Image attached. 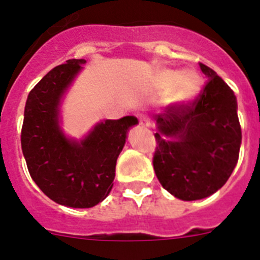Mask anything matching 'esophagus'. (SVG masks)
Wrapping results in <instances>:
<instances>
[{
    "label": "esophagus",
    "mask_w": 260,
    "mask_h": 260,
    "mask_svg": "<svg viewBox=\"0 0 260 260\" xmlns=\"http://www.w3.org/2000/svg\"><path fill=\"white\" fill-rule=\"evenodd\" d=\"M139 123H141L142 126H144V127H148V126L151 125L150 118H148L146 114H141V116H139Z\"/></svg>",
    "instance_id": "obj_1"
}]
</instances>
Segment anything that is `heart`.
Here are the masks:
<instances>
[{
  "mask_svg": "<svg viewBox=\"0 0 260 260\" xmlns=\"http://www.w3.org/2000/svg\"><path fill=\"white\" fill-rule=\"evenodd\" d=\"M160 83L165 89H172V100L176 103H187L197 96L201 89V78L195 73L167 70L160 75Z\"/></svg>",
  "mask_w": 260,
  "mask_h": 260,
  "instance_id": "heart-1",
  "label": "heart"
}]
</instances>
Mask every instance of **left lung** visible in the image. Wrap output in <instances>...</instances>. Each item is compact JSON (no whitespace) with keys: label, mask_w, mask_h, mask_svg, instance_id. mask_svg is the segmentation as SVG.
I'll list each match as a JSON object with an SVG mask.
<instances>
[{"label":"left lung","mask_w":260,"mask_h":260,"mask_svg":"<svg viewBox=\"0 0 260 260\" xmlns=\"http://www.w3.org/2000/svg\"><path fill=\"white\" fill-rule=\"evenodd\" d=\"M199 65L208 79L198 96L155 116L153 169L162 187L182 201L221 189L237 164L242 139L234 92L212 69Z\"/></svg>","instance_id":"8db88e82"}]
</instances>
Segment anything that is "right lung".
Masks as SVG:
<instances>
[{
  "label": "right lung",
  "instance_id": "add662e5",
  "mask_svg": "<svg viewBox=\"0 0 260 260\" xmlns=\"http://www.w3.org/2000/svg\"><path fill=\"white\" fill-rule=\"evenodd\" d=\"M84 59H68L31 89L23 119L22 151L32 180L56 203L89 208L113 187L116 162L128 127L138 119L126 116L95 126L83 141H69L58 126V104Z\"/></svg>",
  "mask_w": 260,
  "mask_h": 260
}]
</instances>
